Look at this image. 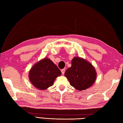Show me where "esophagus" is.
I'll use <instances>...</instances> for the list:
<instances>
[{"instance_id":"esophagus-1","label":"esophagus","mask_w":123,"mask_h":123,"mask_svg":"<svg viewBox=\"0 0 123 123\" xmlns=\"http://www.w3.org/2000/svg\"><path fill=\"white\" fill-rule=\"evenodd\" d=\"M61 71L62 74H64V72H65V69H62V70H61Z\"/></svg>"}]
</instances>
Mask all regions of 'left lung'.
Here are the masks:
<instances>
[{
	"label": "left lung",
	"instance_id": "8db88e82",
	"mask_svg": "<svg viewBox=\"0 0 123 123\" xmlns=\"http://www.w3.org/2000/svg\"><path fill=\"white\" fill-rule=\"evenodd\" d=\"M71 67L64 73L70 84L79 91L85 90L95 83L97 73L95 68L88 61L80 57H74Z\"/></svg>",
	"mask_w": 123,
	"mask_h": 123
}]
</instances>
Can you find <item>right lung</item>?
<instances>
[{"label":"right lung","instance_id":"add662e5","mask_svg":"<svg viewBox=\"0 0 123 123\" xmlns=\"http://www.w3.org/2000/svg\"><path fill=\"white\" fill-rule=\"evenodd\" d=\"M61 72L50 59L44 58L34 64L29 72V78L36 88L45 90L52 86Z\"/></svg>","mask_w":123,"mask_h":123}]
</instances>
